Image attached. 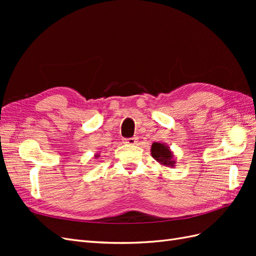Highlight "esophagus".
I'll return each instance as SVG.
<instances>
[{
  "label": "esophagus",
  "mask_w": 256,
  "mask_h": 256,
  "mask_svg": "<svg viewBox=\"0 0 256 256\" xmlns=\"http://www.w3.org/2000/svg\"><path fill=\"white\" fill-rule=\"evenodd\" d=\"M136 142H138L136 138H125V140H124V143H126L128 145H136Z\"/></svg>",
  "instance_id": "34e87169"
}]
</instances>
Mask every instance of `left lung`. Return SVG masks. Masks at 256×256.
<instances>
[{"mask_svg":"<svg viewBox=\"0 0 256 256\" xmlns=\"http://www.w3.org/2000/svg\"><path fill=\"white\" fill-rule=\"evenodd\" d=\"M150 154L152 157L162 166L174 168L176 166L174 152L170 150V146L164 143L154 142L150 147Z\"/></svg>","mask_w":256,"mask_h":256,"instance_id":"8db88e82","label":"left lung"}]
</instances>
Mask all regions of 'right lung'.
Masks as SVG:
<instances>
[{"label":"right lung","instance_id":"add662e5","mask_svg":"<svg viewBox=\"0 0 256 256\" xmlns=\"http://www.w3.org/2000/svg\"><path fill=\"white\" fill-rule=\"evenodd\" d=\"M98 157H99V154H95V158H98Z\"/></svg>","mask_w":256,"mask_h":256}]
</instances>
